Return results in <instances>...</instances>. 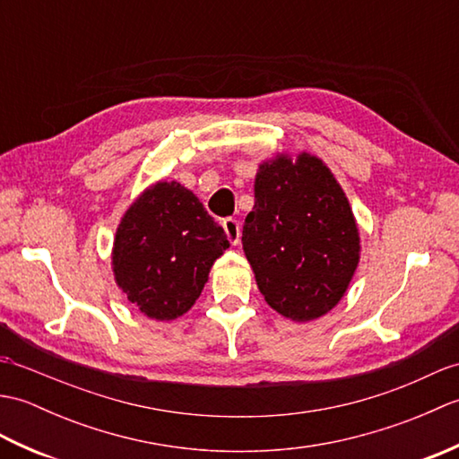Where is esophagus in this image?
<instances>
[{
	"mask_svg": "<svg viewBox=\"0 0 459 459\" xmlns=\"http://www.w3.org/2000/svg\"><path fill=\"white\" fill-rule=\"evenodd\" d=\"M222 229H224V232H227V238L230 240V245L237 247L240 242V237H242L240 235V222L237 219L227 217L222 221Z\"/></svg>",
	"mask_w": 459,
	"mask_h": 459,
	"instance_id": "esophagus-1",
	"label": "esophagus"
}]
</instances>
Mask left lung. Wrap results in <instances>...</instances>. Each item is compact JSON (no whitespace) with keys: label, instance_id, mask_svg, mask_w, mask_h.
Returning a JSON list of instances; mask_svg holds the SVG:
<instances>
[{"label":"left lung","instance_id":"8db88e82","mask_svg":"<svg viewBox=\"0 0 459 459\" xmlns=\"http://www.w3.org/2000/svg\"><path fill=\"white\" fill-rule=\"evenodd\" d=\"M242 248L258 290L294 321L321 317L343 298L359 264V230L325 163L301 153L260 165Z\"/></svg>","mask_w":459,"mask_h":459}]
</instances>
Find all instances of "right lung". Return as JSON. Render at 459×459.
Wrapping results in <instances>:
<instances>
[{
    "mask_svg": "<svg viewBox=\"0 0 459 459\" xmlns=\"http://www.w3.org/2000/svg\"><path fill=\"white\" fill-rule=\"evenodd\" d=\"M230 245L221 224L179 183L142 193L116 232L118 286L152 319H175L201 296L212 262Z\"/></svg>",
    "mask_w": 459,
    "mask_h": 459,
    "instance_id": "add662e5",
    "label": "right lung"
}]
</instances>
